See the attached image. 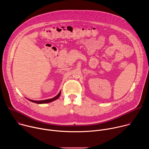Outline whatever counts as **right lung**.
Returning a JSON list of instances; mask_svg holds the SVG:
<instances>
[{
	"label": "right lung",
	"mask_w": 149,
	"mask_h": 149,
	"mask_svg": "<svg viewBox=\"0 0 149 149\" xmlns=\"http://www.w3.org/2000/svg\"><path fill=\"white\" fill-rule=\"evenodd\" d=\"M61 91H60L58 94L55 96V97L52 98H50V99H48V100H40V101H36V100H30V99H28V100H29L30 101L32 102H35V103H36V104H46V103H49V102H52L55 100H56V99H58L60 95H61Z\"/></svg>",
	"instance_id": "add662e5"
}]
</instances>
